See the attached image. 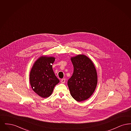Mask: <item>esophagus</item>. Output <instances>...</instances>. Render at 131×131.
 I'll use <instances>...</instances> for the list:
<instances>
[{
  "label": "esophagus",
  "instance_id": "obj_1",
  "mask_svg": "<svg viewBox=\"0 0 131 131\" xmlns=\"http://www.w3.org/2000/svg\"><path fill=\"white\" fill-rule=\"evenodd\" d=\"M65 81H66L65 79H62L61 80V83H65Z\"/></svg>",
  "mask_w": 131,
  "mask_h": 131
}]
</instances>
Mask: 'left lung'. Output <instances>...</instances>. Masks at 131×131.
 Instances as JSON below:
<instances>
[{"mask_svg":"<svg viewBox=\"0 0 131 131\" xmlns=\"http://www.w3.org/2000/svg\"><path fill=\"white\" fill-rule=\"evenodd\" d=\"M74 72L68 81L72 97L78 102L87 100L94 93L97 84V74L92 61L84 55L71 58Z\"/></svg>","mask_w":131,"mask_h":131,"instance_id":"8db88e82","label":"left lung"}]
</instances>
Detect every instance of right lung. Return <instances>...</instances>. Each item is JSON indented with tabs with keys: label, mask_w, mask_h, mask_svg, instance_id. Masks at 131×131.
<instances>
[{
	"label": "right lung",
	"mask_w": 131,
	"mask_h": 131,
	"mask_svg": "<svg viewBox=\"0 0 131 131\" xmlns=\"http://www.w3.org/2000/svg\"><path fill=\"white\" fill-rule=\"evenodd\" d=\"M53 57L41 56L36 61L30 73V83L33 90L42 98L51 94L53 88L59 80L52 70Z\"/></svg>",
	"instance_id": "1"
}]
</instances>
